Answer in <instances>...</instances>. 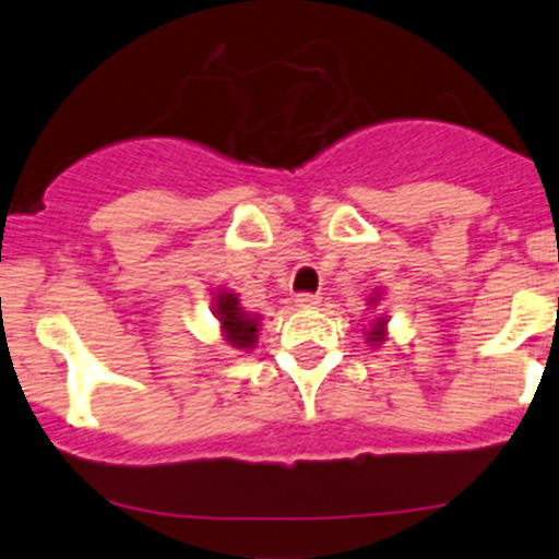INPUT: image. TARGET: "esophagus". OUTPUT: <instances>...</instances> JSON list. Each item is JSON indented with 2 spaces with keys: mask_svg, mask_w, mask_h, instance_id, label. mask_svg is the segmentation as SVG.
<instances>
[{
  "mask_svg": "<svg viewBox=\"0 0 559 559\" xmlns=\"http://www.w3.org/2000/svg\"><path fill=\"white\" fill-rule=\"evenodd\" d=\"M319 304H321V298H319V295H313V293L295 295V306H298V308H317Z\"/></svg>",
  "mask_w": 559,
  "mask_h": 559,
  "instance_id": "1",
  "label": "esophagus"
}]
</instances>
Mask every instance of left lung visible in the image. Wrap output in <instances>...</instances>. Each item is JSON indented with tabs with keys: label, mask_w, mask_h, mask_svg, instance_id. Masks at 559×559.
Segmentation results:
<instances>
[{
	"label": "left lung",
	"mask_w": 559,
	"mask_h": 559,
	"mask_svg": "<svg viewBox=\"0 0 559 559\" xmlns=\"http://www.w3.org/2000/svg\"><path fill=\"white\" fill-rule=\"evenodd\" d=\"M379 300H382V290H373L371 298H369V304H366V306L377 308ZM386 321H390V317H386V313H377V317L369 321V330H364L366 332V343H369L371 347L382 345L384 340H386Z\"/></svg>",
	"instance_id": "1"
}]
</instances>
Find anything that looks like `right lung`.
Instances as JSON below:
<instances>
[{
	"label": "right lung",
	"instance_id": "add662e5",
	"mask_svg": "<svg viewBox=\"0 0 559 559\" xmlns=\"http://www.w3.org/2000/svg\"><path fill=\"white\" fill-rule=\"evenodd\" d=\"M212 308L214 317L219 319V330L225 343L229 347H235V350H253L255 343H259V313H248L246 308L240 306L238 293L225 290V287H216L214 290Z\"/></svg>",
	"mask_w": 559,
	"mask_h": 559
}]
</instances>
